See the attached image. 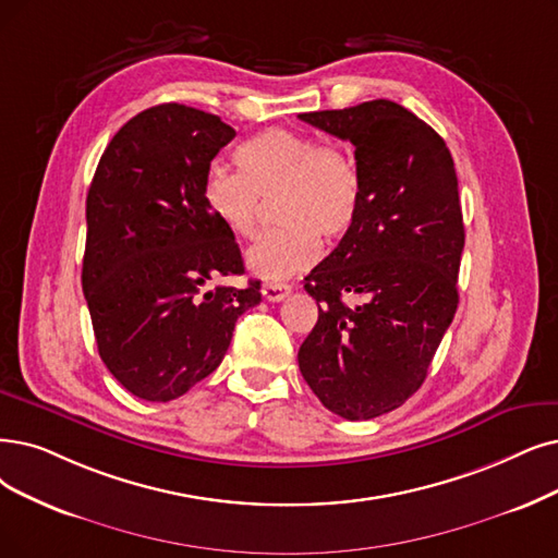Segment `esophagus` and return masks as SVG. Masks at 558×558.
<instances>
[{
	"label": "esophagus",
	"instance_id": "esophagus-1",
	"mask_svg": "<svg viewBox=\"0 0 558 558\" xmlns=\"http://www.w3.org/2000/svg\"><path fill=\"white\" fill-rule=\"evenodd\" d=\"M288 293H291V286H288V283L270 281V283L263 286V298L267 302H281L283 298H288Z\"/></svg>",
	"mask_w": 558,
	"mask_h": 558
}]
</instances>
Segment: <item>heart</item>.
<instances>
[{"label":"heart","mask_w":558,"mask_h":558,"mask_svg":"<svg viewBox=\"0 0 558 558\" xmlns=\"http://www.w3.org/2000/svg\"><path fill=\"white\" fill-rule=\"evenodd\" d=\"M233 160L238 171L213 165L204 178V204L219 227L235 238L258 229L260 198L279 194L283 227L265 233L247 254L250 270L279 281L306 270L320 256L323 240H339L362 210V173L350 155L304 132L267 128L244 140Z\"/></svg>","instance_id":"1"}]
</instances>
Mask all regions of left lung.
I'll use <instances>...</instances> for the list:
<instances>
[{
  "label": "left lung",
  "mask_w": 558,
  "mask_h": 558,
  "mask_svg": "<svg viewBox=\"0 0 558 558\" xmlns=\"http://www.w3.org/2000/svg\"><path fill=\"white\" fill-rule=\"evenodd\" d=\"M300 119L354 146L364 196L350 233L304 279L320 311L298 362L329 412L366 421L423 385L456 316L464 247L458 175L444 140L398 102Z\"/></svg>",
  "instance_id": "left-lung-1"
}]
</instances>
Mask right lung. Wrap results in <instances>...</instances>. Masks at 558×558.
Wrapping results in <instances>:
<instances>
[{"instance_id": "obj_1", "label": "right lung", "mask_w": 558, "mask_h": 558, "mask_svg": "<svg viewBox=\"0 0 558 558\" xmlns=\"http://www.w3.org/2000/svg\"><path fill=\"white\" fill-rule=\"evenodd\" d=\"M235 130L208 111L144 109L111 140L86 196L84 300L100 360L150 403L187 393L225 360L238 318L260 302L235 235L204 204V178Z\"/></svg>"}]
</instances>
